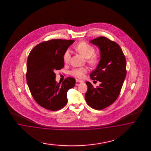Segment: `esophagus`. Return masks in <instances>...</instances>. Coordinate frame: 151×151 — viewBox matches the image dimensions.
Listing matches in <instances>:
<instances>
[{
    "label": "esophagus",
    "mask_w": 151,
    "mask_h": 151,
    "mask_svg": "<svg viewBox=\"0 0 151 151\" xmlns=\"http://www.w3.org/2000/svg\"><path fill=\"white\" fill-rule=\"evenodd\" d=\"M76 82H78V83H83V81L82 80H79V79H76Z\"/></svg>",
    "instance_id": "1"
}]
</instances>
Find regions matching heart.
Wrapping results in <instances>:
<instances>
[{"label":"heart","mask_w":151,"mask_h":151,"mask_svg":"<svg viewBox=\"0 0 151 151\" xmlns=\"http://www.w3.org/2000/svg\"><path fill=\"white\" fill-rule=\"evenodd\" d=\"M75 50L78 54L82 56L85 59H88V63L91 65H95L98 62L97 57L93 55L95 53V48L87 44V42L81 41L75 46ZM70 59V52L69 50L66 51L63 56V59L65 64L68 63ZM87 72V69L84 68L73 69L71 71V74L76 78H82Z\"/></svg>","instance_id":"1"}]
</instances>
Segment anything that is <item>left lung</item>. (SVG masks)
<instances>
[{"label":"left lung","mask_w":151,"mask_h":151,"mask_svg":"<svg viewBox=\"0 0 151 151\" xmlns=\"http://www.w3.org/2000/svg\"><path fill=\"white\" fill-rule=\"evenodd\" d=\"M90 42L100 51V60L90 76L100 84L95 88L90 82H86L87 91L85 98L90 107L102 110L119 97L126 76V61L120 46L107 37H99Z\"/></svg>","instance_id":"obj_1"}]
</instances>
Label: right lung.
Listing matches in <instances>:
<instances>
[{
  "label": "right lung",
  "instance_id": "obj_1",
  "mask_svg": "<svg viewBox=\"0 0 151 151\" xmlns=\"http://www.w3.org/2000/svg\"><path fill=\"white\" fill-rule=\"evenodd\" d=\"M74 41L54 39L43 42L35 46L28 56V87L35 101L47 110L54 111L64 107L68 102L67 92L75 85L72 78L58 83L55 73L64 68V53Z\"/></svg>",
  "mask_w": 151,
  "mask_h": 151
}]
</instances>
